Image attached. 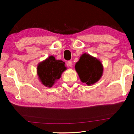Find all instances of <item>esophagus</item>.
Wrapping results in <instances>:
<instances>
[{
    "instance_id": "1",
    "label": "esophagus",
    "mask_w": 134,
    "mask_h": 134,
    "mask_svg": "<svg viewBox=\"0 0 134 134\" xmlns=\"http://www.w3.org/2000/svg\"><path fill=\"white\" fill-rule=\"evenodd\" d=\"M66 65L68 67H72V61H71V60H69V61H68L67 63H66Z\"/></svg>"
}]
</instances>
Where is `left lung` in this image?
Wrapping results in <instances>:
<instances>
[{
  "mask_svg": "<svg viewBox=\"0 0 134 134\" xmlns=\"http://www.w3.org/2000/svg\"><path fill=\"white\" fill-rule=\"evenodd\" d=\"M75 68L81 81L88 85H93L98 82L103 72L101 62L87 54L82 55L75 65Z\"/></svg>",
  "mask_w": 134,
  "mask_h": 134,
  "instance_id": "8db88e82",
  "label": "left lung"
}]
</instances>
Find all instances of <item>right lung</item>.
Segmentation results:
<instances>
[{
  "mask_svg": "<svg viewBox=\"0 0 134 134\" xmlns=\"http://www.w3.org/2000/svg\"><path fill=\"white\" fill-rule=\"evenodd\" d=\"M66 68L62 60H57L54 56H50L44 61L38 64L37 73L42 83L46 87H52L56 80Z\"/></svg>",
  "mask_w": 134,
  "mask_h": 134,
  "instance_id": "add662e5",
  "label": "right lung"
}]
</instances>
